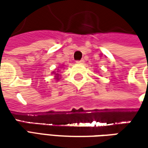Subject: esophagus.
Listing matches in <instances>:
<instances>
[{
    "label": "esophagus",
    "mask_w": 148,
    "mask_h": 148,
    "mask_svg": "<svg viewBox=\"0 0 148 148\" xmlns=\"http://www.w3.org/2000/svg\"><path fill=\"white\" fill-rule=\"evenodd\" d=\"M83 62H84V60H80V61H77V63H78V64H82Z\"/></svg>",
    "instance_id": "34e87169"
}]
</instances>
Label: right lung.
<instances>
[{
  "instance_id": "obj_1",
  "label": "right lung",
  "mask_w": 148,
  "mask_h": 148,
  "mask_svg": "<svg viewBox=\"0 0 148 148\" xmlns=\"http://www.w3.org/2000/svg\"><path fill=\"white\" fill-rule=\"evenodd\" d=\"M56 76H57L56 79H58V76H59V75H58V73H57V74H56Z\"/></svg>"
}]
</instances>
